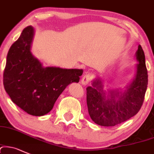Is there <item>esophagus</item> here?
<instances>
[{
    "instance_id": "34e87169",
    "label": "esophagus",
    "mask_w": 154,
    "mask_h": 154,
    "mask_svg": "<svg viewBox=\"0 0 154 154\" xmlns=\"http://www.w3.org/2000/svg\"><path fill=\"white\" fill-rule=\"evenodd\" d=\"M91 79H92V76H91L90 74H86L84 75L83 78L82 79V81H81V83L83 86H87L88 85L90 82L91 81Z\"/></svg>"
}]
</instances>
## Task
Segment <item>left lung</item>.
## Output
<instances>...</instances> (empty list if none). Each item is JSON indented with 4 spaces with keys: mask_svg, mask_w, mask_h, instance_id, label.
<instances>
[{
    "mask_svg": "<svg viewBox=\"0 0 154 154\" xmlns=\"http://www.w3.org/2000/svg\"><path fill=\"white\" fill-rule=\"evenodd\" d=\"M138 63L130 84L120 88H104L102 78L93 79L87 88L88 112L92 120L102 126H115L137 115L143 105L148 87V71L141 45L135 54Z\"/></svg>",
    "mask_w": 154,
    "mask_h": 154,
    "instance_id": "8db88e82",
    "label": "left lung"
}]
</instances>
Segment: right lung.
I'll list each match as a JSON object with an SVG mask.
<instances>
[{
  "instance_id": "1",
  "label": "right lung",
  "mask_w": 154,
  "mask_h": 154,
  "mask_svg": "<svg viewBox=\"0 0 154 154\" xmlns=\"http://www.w3.org/2000/svg\"><path fill=\"white\" fill-rule=\"evenodd\" d=\"M34 34L33 26L25 28L9 48L4 85L17 106L33 116H43L69 84L79 82L83 70L44 66L31 51Z\"/></svg>"
}]
</instances>
